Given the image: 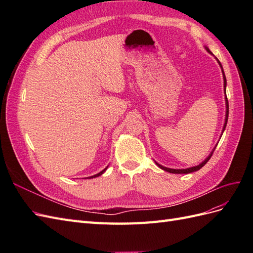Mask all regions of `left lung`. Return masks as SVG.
Segmentation results:
<instances>
[{
	"label": "left lung",
	"instance_id": "1",
	"mask_svg": "<svg viewBox=\"0 0 253 253\" xmlns=\"http://www.w3.org/2000/svg\"><path fill=\"white\" fill-rule=\"evenodd\" d=\"M207 48V47H206ZM207 50H208L209 52H210V50H209V48H207ZM218 61V60H217ZM218 63H219V65H220V67H221V72H223V75H224V89H225V94H226V84H227V81H226V77H225V74H224V71H223V66H221V64H220V62L218 61ZM226 108H227V111H226V120H225V126H224V128L223 129H225V127H226V126H227V121H228V115H229V103H228V99H227V96H226ZM215 150V149H214ZM213 150V151H214ZM213 151H212V153L211 154L207 157L204 162L201 164V165H198V166H196V167H192V168H188V169H181V170H179V169H170V168H166V167H163V166H160L159 164H157L156 163V165L160 168V169H163V170H165V171H167V172H170V173H174V174H188V173H192V172H195V171H198L200 169H202V168L209 162V159L211 158V156H212V154H213Z\"/></svg>",
	"mask_w": 253,
	"mask_h": 253
}]
</instances>
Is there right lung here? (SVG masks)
I'll return each instance as SVG.
<instances>
[{"label":"right lung","mask_w":253,"mask_h":253,"mask_svg":"<svg viewBox=\"0 0 253 253\" xmlns=\"http://www.w3.org/2000/svg\"><path fill=\"white\" fill-rule=\"evenodd\" d=\"M106 170V168L104 170H102L100 173H98V174H96V175H94V176H90V177H87V178H94V177H98V176H100V175H102L103 173H104V171Z\"/></svg>","instance_id":"right-lung-1"}]
</instances>
